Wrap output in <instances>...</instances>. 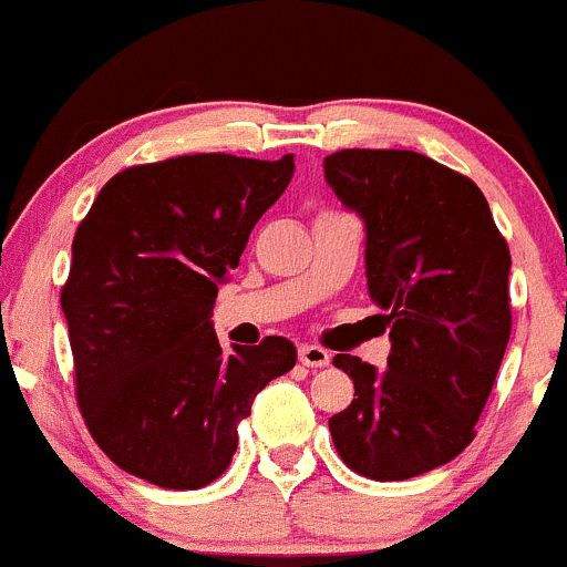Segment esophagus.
Returning a JSON list of instances; mask_svg holds the SVG:
<instances>
[{
  "instance_id": "esophagus-1",
  "label": "esophagus",
  "mask_w": 567,
  "mask_h": 567,
  "mask_svg": "<svg viewBox=\"0 0 567 567\" xmlns=\"http://www.w3.org/2000/svg\"><path fill=\"white\" fill-rule=\"evenodd\" d=\"M298 359L306 368H326L328 361H331V353L326 348H320V344H300Z\"/></svg>"
}]
</instances>
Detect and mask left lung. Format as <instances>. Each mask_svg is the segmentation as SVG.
I'll use <instances>...</instances> for the list:
<instances>
[{
	"label": "left lung",
	"instance_id": "1",
	"mask_svg": "<svg viewBox=\"0 0 567 567\" xmlns=\"http://www.w3.org/2000/svg\"><path fill=\"white\" fill-rule=\"evenodd\" d=\"M326 181L364 219L368 289L392 339L384 373L333 355L355 392L328 429L350 471L403 482L476 436L512 331L509 247L482 188L412 150H339Z\"/></svg>",
	"mask_w": 567,
	"mask_h": 567
}]
</instances>
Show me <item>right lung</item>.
I'll list each match as a JSON object with an SVG mask.
<instances>
[{
  "mask_svg": "<svg viewBox=\"0 0 567 567\" xmlns=\"http://www.w3.org/2000/svg\"><path fill=\"white\" fill-rule=\"evenodd\" d=\"M295 155H177L122 169L78 225L61 289L78 406L113 465L166 489L228 471L258 392L295 368L289 339L223 350L219 284L284 194Z\"/></svg>",
  "mask_w": 567,
  "mask_h": 567,
  "instance_id": "add662e5",
  "label": "right lung"
}]
</instances>
